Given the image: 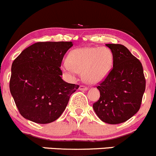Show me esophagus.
Segmentation results:
<instances>
[{
	"instance_id": "34e87169",
	"label": "esophagus",
	"mask_w": 156,
	"mask_h": 156,
	"mask_svg": "<svg viewBox=\"0 0 156 156\" xmlns=\"http://www.w3.org/2000/svg\"><path fill=\"white\" fill-rule=\"evenodd\" d=\"M79 88H80V90H81V91H87V90H88V87L85 86V85H80Z\"/></svg>"
}]
</instances>
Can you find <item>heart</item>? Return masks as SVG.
Returning <instances> with one entry per match:
<instances>
[{"label":"heart","mask_w":156,"mask_h":156,"mask_svg":"<svg viewBox=\"0 0 156 156\" xmlns=\"http://www.w3.org/2000/svg\"><path fill=\"white\" fill-rule=\"evenodd\" d=\"M65 62L63 69L72 74L82 73L83 80L88 83H97L108 75L113 64V53L106 47L83 48L73 50Z\"/></svg>","instance_id":"heart-1"}]
</instances>
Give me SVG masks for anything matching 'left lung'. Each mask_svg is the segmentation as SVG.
Listing matches in <instances>:
<instances>
[{"label":"left lung","mask_w":156,"mask_h":156,"mask_svg":"<svg viewBox=\"0 0 156 156\" xmlns=\"http://www.w3.org/2000/svg\"><path fill=\"white\" fill-rule=\"evenodd\" d=\"M105 45L113 53V68L97 86L100 97L93 108L102 121L118 124L128 120L140 109L146 80L141 62L125 46Z\"/></svg>","instance_id":"obj_1"}]
</instances>
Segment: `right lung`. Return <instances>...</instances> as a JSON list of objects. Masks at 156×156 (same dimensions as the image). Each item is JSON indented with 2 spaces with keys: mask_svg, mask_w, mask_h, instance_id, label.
<instances>
[{
  "mask_svg": "<svg viewBox=\"0 0 156 156\" xmlns=\"http://www.w3.org/2000/svg\"><path fill=\"white\" fill-rule=\"evenodd\" d=\"M71 41L37 42L20 53L12 65L9 89L21 116L49 123L61 116L80 87L65 82L60 69Z\"/></svg>",
  "mask_w": 156,
  "mask_h": 156,
  "instance_id": "right-lung-1",
  "label": "right lung"
}]
</instances>
